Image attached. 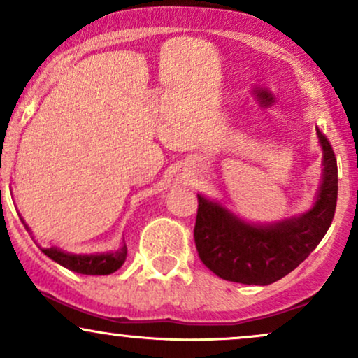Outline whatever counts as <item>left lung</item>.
Here are the masks:
<instances>
[{
    "label": "left lung",
    "mask_w": 358,
    "mask_h": 358,
    "mask_svg": "<svg viewBox=\"0 0 358 358\" xmlns=\"http://www.w3.org/2000/svg\"><path fill=\"white\" fill-rule=\"evenodd\" d=\"M323 173L313 207L301 215L254 224L227 207L199 196L193 237L202 262L222 279L268 286L296 269L320 244L334 220L338 195V170L330 141L320 129Z\"/></svg>",
    "instance_id": "left-lung-1"
}]
</instances>
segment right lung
Masks as SVG:
<instances>
[{
  "mask_svg": "<svg viewBox=\"0 0 358 358\" xmlns=\"http://www.w3.org/2000/svg\"><path fill=\"white\" fill-rule=\"evenodd\" d=\"M24 229L30 232V227L24 224L22 219ZM42 252L57 264L64 266V268L73 271L79 274H87V276H104V274H110L117 271L124 264L127 256L126 242H122L121 248L109 250V252H96V254H71L65 252L59 248H47L42 249Z\"/></svg>",
  "mask_w": 358,
  "mask_h": 358,
  "instance_id": "right-lung-1",
  "label": "right lung"
}]
</instances>
